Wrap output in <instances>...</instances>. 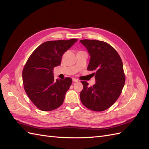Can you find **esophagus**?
<instances>
[{
    "label": "esophagus",
    "mask_w": 149,
    "mask_h": 149,
    "mask_svg": "<svg viewBox=\"0 0 149 149\" xmlns=\"http://www.w3.org/2000/svg\"><path fill=\"white\" fill-rule=\"evenodd\" d=\"M73 82L76 83V82H78V81H79V80H78V79H76V78H73Z\"/></svg>",
    "instance_id": "1"
}]
</instances>
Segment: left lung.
<instances>
[{
    "instance_id": "left-lung-1",
    "label": "left lung",
    "mask_w": 149,
    "mask_h": 149,
    "mask_svg": "<svg viewBox=\"0 0 149 149\" xmlns=\"http://www.w3.org/2000/svg\"><path fill=\"white\" fill-rule=\"evenodd\" d=\"M90 55L87 70L94 71L96 83L88 86L81 81L80 93L83 104L94 111L107 109L120 95L125 84V74L121 58L116 49L104 42L96 40H81Z\"/></svg>"
}]
</instances>
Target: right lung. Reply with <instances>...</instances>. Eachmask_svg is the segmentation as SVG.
Returning a JSON list of instances; mask_svg holds the SVG:
<instances>
[{"label":"right lung","mask_w":149,"mask_h":149,"mask_svg":"<svg viewBox=\"0 0 149 149\" xmlns=\"http://www.w3.org/2000/svg\"><path fill=\"white\" fill-rule=\"evenodd\" d=\"M78 41H48L40 45L29 58L22 71L24 89L39 109L49 111L62 105L72 83L71 78L54 79L53 68L61 64L63 55Z\"/></svg>","instance_id":"obj_1"}]
</instances>
